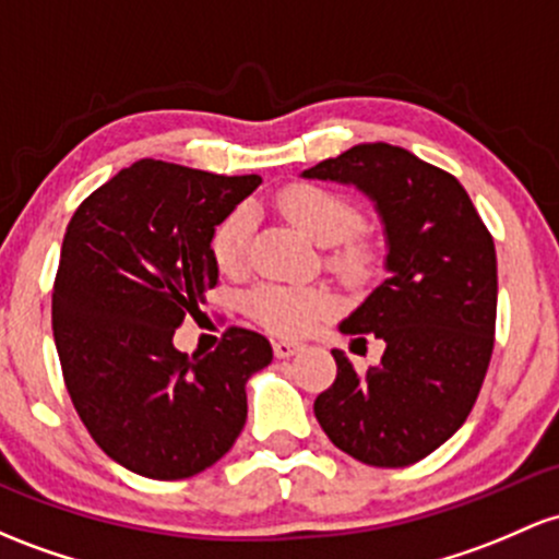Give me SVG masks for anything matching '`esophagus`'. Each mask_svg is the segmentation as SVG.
Masks as SVG:
<instances>
[{
    "label": "esophagus",
    "instance_id": "34e87169",
    "mask_svg": "<svg viewBox=\"0 0 559 559\" xmlns=\"http://www.w3.org/2000/svg\"><path fill=\"white\" fill-rule=\"evenodd\" d=\"M302 347L305 345H299V342H292V340H275L273 342L275 358H292V355H297Z\"/></svg>",
    "mask_w": 559,
    "mask_h": 559
}]
</instances>
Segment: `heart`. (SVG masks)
I'll list each match as a JSON object with an SVG mask.
<instances>
[{
    "mask_svg": "<svg viewBox=\"0 0 559 559\" xmlns=\"http://www.w3.org/2000/svg\"><path fill=\"white\" fill-rule=\"evenodd\" d=\"M278 210L297 230L321 247H334L331 267L349 281L369 275L373 265V247L358 236L364 214L353 201L336 190L312 182H294L278 193ZM251 236V210L247 204L236 206L212 236V257L219 270L238 273L247 262ZM336 308L334 294L321 286H289L262 284L249 292L247 310L262 326L275 334L302 336L310 334L323 318Z\"/></svg>",
    "mask_w": 559,
    "mask_h": 559,
    "instance_id": "obj_1",
    "label": "heart"
}]
</instances>
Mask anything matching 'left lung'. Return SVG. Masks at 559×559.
<instances>
[{
  "label": "left lung",
  "instance_id": "1",
  "mask_svg": "<svg viewBox=\"0 0 559 559\" xmlns=\"http://www.w3.org/2000/svg\"><path fill=\"white\" fill-rule=\"evenodd\" d=\"M302 175L369 195L390 270L340 326L382 340V364L360 373L331 349L336 379L312 411L331 443L358 462L408 467L440 449L480 395L496 334L493 236L456 177L397 145H355Z\"/></svg>",
  "mask_w": 559,
  "mask_h": 559
}]
</instances>
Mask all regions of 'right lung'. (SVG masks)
Segmentation results:
<instances>
[{"instance_id": "add662e5", "label": "right lung", "mask_w": 559, "mask_h": 559, "mask_svg": "<svg viewBox=\"0 0 559 559\" xmlns=\"http://www.w3.org/2000/svg\"><path fill=\"white\" fill-rule=\"evenodd\" d=\"M262 182L140 158L79 204L52 286V334L73 408L97 445L151 480L193 477L247 425V379L273 360L251 329L214 353L171 342L217 284L214 228Z\"/></svg>"}]
</instances>
